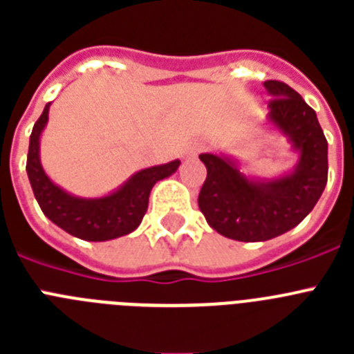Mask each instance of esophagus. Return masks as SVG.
I'll list each match as a JSON object with an SVG mask.
<instances>
[{"label":"esophagus","instance_id":"1","mask_svg":"<svg viewBox=\"0 0 354 354\" xmlns=\"http://www.w3.org/2000/svg\"><path fill=\"white\" fill-rule=\"evenodd\" d=\"M200 149H202V145H200V143H193V145L187 147L186 152H184V156H186V158H193V156L198 154Z\"/></svg>","mask_w":354,"mask_h":354}]
</instances>
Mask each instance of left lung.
<instances>
[{
	"mask_svg": "<svg viewBox=\"0 0 354 354\" xmlns=\"http://www.w3.org/2000/svg\"><path fill=\"white\" fill-rule=\"evenodd\" d=\"M270 118L299 152L292 174L253 180L232 159L200 154L207 177L198 207L216 232L228 239L257 243L282 236L301 223L321 198L328 180V142L314 109L283 81L268 80Z\"/></svg>",
	"mask_w": 354,
	"mask_h": 354,
	"instance_id": "left-lung-1",
	"label": "left lung"
}]
</instances>
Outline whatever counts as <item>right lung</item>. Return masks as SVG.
<instances>
[{
    "mask_svg": "<svg viewBox=\"0 0 354 354\" xmlns=\"http://www.w3.org/2000/svg\"><path fill=\"white\" fill-rule=\"evenodd\" d=\"M49 104H46L31 131L26 161L28 179L42 212L65 232L84 241H109L133 232L145 216L152 186L158 180L170 177L179 168L180 161L175 159L167 165L145 168L134 174L120 189L102 198L68 195L51 183L40 165L39 142L42 129L48 124Z\"/></svg>",
    "mask_w": 354,
    "mask_h": 354,
    "instance_id": "add662e5",
    "label": "right lung"
}]
</instances>
